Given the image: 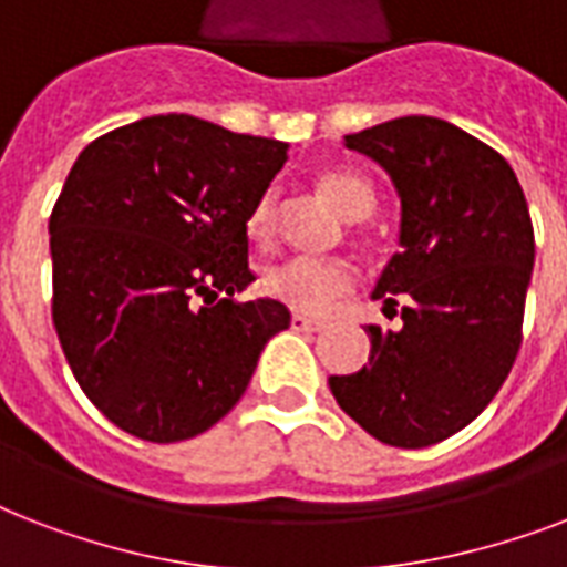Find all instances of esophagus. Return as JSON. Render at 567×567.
I'll list each match as a JSON object with an SVG mask.
<instances>
[{
	"instance_id": "obj_1",
	"label": "esophagus",
	"mask_w": 567,
	"mask_h": 567,
	"mask_svg": "<svg viewBox=\"0 0 567 567\" xmlns=\"http://www.w3.org/2000/svg\"><path fill=\"white\" fill-rule=\"evenodd\" d=\"M291 327L300 329V332H320V329H323V320L309 318V315H293Z\"/></svg>"
}]
</instances>
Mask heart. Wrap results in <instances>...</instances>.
<instances>
[{
	"label": "heart",
	"instance_id": "heart-1",
	"mask_svg": "<svg viewBox=\"0 0 567 567\" xmlns=\"http://www.w3.org/2000/svg\"><path fill=\"white\" fill-rule=\"evenodd\" d=\"M318 188L347 220H364L377 208V190L355 171L338 167V171L320 173ZM270 226H274V196L267 194L249 214V235L258 240L267 238ZM261 285L270 297L282 300L291 309L323 315L338 297H344L353 288L355 270L341 258L293 256L267 267Z\"/></svg>",
	"mask_w": 567,
	"mask_h": 567
}]
</instances>
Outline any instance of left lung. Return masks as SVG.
Listing matches in <instances>:
<instances>
[{
	"mask_svg": "<svg viewBox=\"0 0 567 567\" xmlns=\"http://www.w3.org/2000/svg\"><path fill=\"white\" fill-rule=\"evenodd\" d=\"M391 176L400 252L373 300L400 329L368 327L371 359L329 377L338 405L391 447L465 430L509 377L536 261L527 199L509 162L439 117H400L344 137Z\"/></svg>",
	"mask_w": 567,
	"mask_h": 567,
	"instance_id": "left-lung-1",
	"label": "left lung"
}]
</instances>
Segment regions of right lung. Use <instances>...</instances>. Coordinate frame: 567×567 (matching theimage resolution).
I'll use <instances>...</instances> for the list:
<instances>
[{"mask_svg": "<svg viewBox=\"0 0 567 567\" xmlns=\"http://www.w3.org/2000/svg\"><path fill=\"white\" fill-rule=\"evenodd\" d=\"M288 144L158 114L96 137L49 217L52 323L75 382L128 435L212 430L291 323L279 300L238 302L247 220Z\"/></svg>", "mask_w": 567, "mask_h": 567, "instance_id": "right-lung-1", "label": "right lung"}]
</instances>
